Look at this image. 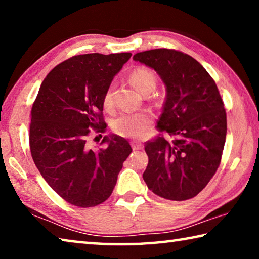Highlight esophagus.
Listing matches in <instances>:
<instances>
[{"instance_id": "34e87169", "label": "esophagus", "mask_w": 259, "mask_h": 259, "mask_svg": "<svg viewBox=\"0 0 259 259\" xmlns=\"http://www.w3.org/2000/svg\"><path fill=\"white\" fill-rule=\"evenodd\" d=\"M131 146H133L134 151H138V150H142V148H143V146L138 143H131Z\"/></svg>"}]
</instances>
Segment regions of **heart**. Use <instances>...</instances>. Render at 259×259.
I'll return each mask as SVG.
<instances>
[{"instance_id": "heart-1", "label": "heart", "mask_w": 259, "mask_h": 259, "mask_svg": "<svg viewBox=\"0 0 259 259\" xmlns=\"http://www.w3.org/2000/svg\"><path fill=\"white\" fill-rule=\"evenodd\" d=\"M130 81L139 93L146 94L154 90L155 75L150 69L139 67L131 73ZM113 105V90L108 88L104 96V106L109 108ZM152 123V117L147 113H122L112 122L114 133L126 138H142Z\"/></svg>"}]
</instances>
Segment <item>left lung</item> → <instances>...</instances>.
I'll return each mask as SVG.
<instances>
[{
    "instance_id": "obj_1",
    "label": "left lung",
    "mask_w": 259,
    "mask_h": 259,
    "mask_svg": "<svg viewBox=\"0 0 259 259\" xmlns=\"http://www.w3.org/2000/svg\"><path fill=\"white\" fill-rule=\"evenodd\" d=\"M134 60L159 74L166 90L157 128L163 136L145 144L148 164L143 178L161 198L185 201L207 186L221 163L226 112L218 88L193 57L172 49L138 52Z\"/></svg>"
}]
</instances>
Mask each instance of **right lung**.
Masks as SVG:
<instances>
[{
    "label": "right lung",
    "instance_id": "1",
    "mask_svg": "<svg viewBox=\"0 0 259 259\" xmlns=\"http://www.w3.org/2000/svg\"><path fill=\"white\" fill-rule=\"evenodd\" d=\"M130 57V52L74 56L48 74L33 104L29 147L34 163L52 190L76 207L106 201L133 152L116 135L104 136V148L87 145L93 131H106L104 96Z\"/></svg>",
    "mask_w": 259,
    "mask_h": 259
}]
</instances>
